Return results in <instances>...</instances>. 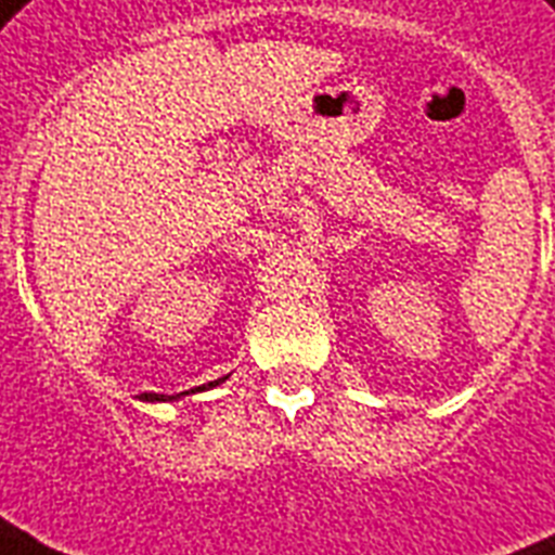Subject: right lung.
I'll list each match as a JSON object with an SVG mask.
<instances>
[{
	"label": "right lung",
	"instance_id": "1",
	"mask_svg": "<svg viewBox=\"0 0 555 555\" xmlns=\"http://www.w3.org/2000/svg\"><path fill=\"white\" fill-rule=\"evenodd\" d=\"M221 380H227V375L218 380H209V384H203V387H194V390H209V387H218ZM192 390V392H194ZM183 396H189V392H177V396H159V392H142L139 399L142 401H177V399H183Z\"/></svg>",
	"mask_w": 555,
	"mask_h": 555
}]
</instances>
